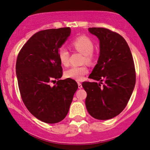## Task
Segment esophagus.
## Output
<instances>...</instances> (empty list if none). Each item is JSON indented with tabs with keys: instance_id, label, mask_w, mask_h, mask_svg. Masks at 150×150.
<instances>
[{
	"instance_id": "1",
	"label": "esophagus",
	"mask_w": 150,
	"mask_h": 150,
	"mask_svg": "<svg viewBox=\"0 0 150 150\" xmlns=\"http://www.w3.org/2000/svg\"><path fill=\"white\" fill-rule=\"evenodd\" d=\"M78 88H79V89H81V88H82V85L80 82H78Z\"/></svg>"
}]
</instances>
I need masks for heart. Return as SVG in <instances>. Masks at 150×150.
<instances>
[{
    "label": "heart",
    "mask_w": 150,
    "mask_h": 150,
    "mask_svg": "<svg viewBox=\"0 0 150 150\" xmlns=\"http://www.w3.org/2000/svg\"><path fill=\"white\" fill-rule=\"evenodd\" d=\"M72 46L78 52L83 54V62L91 63L94 59L93 53L94 43L91 39L86 36H80L72 41ZM70 54L68 50L64 47H61L58 50V58L63 66H68L69 64ZM88 69L86 65L81 67H72L65 71V77L67 78L80 81L83 79V76L87 74Z\"/></svg>",
    "instance_id": "1"
}]
</instances>
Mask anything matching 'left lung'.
I'll return each instance as SVG.
<instances>
[{
    "instance_id": "left-lung-1",
    "label": "left lung",
    "mask_w": 150,
    "mask_h": 150,
    "mask_svg": "<svg viewBox=\"0 0 150 150\" xmlns=\"http://www.w3.org/2000/svg\"><path fill=\"white\" fill-rule=\"evenodd\" d=\"M100 41V56L90 79L83 81L87 92L86 109L97 120H109L119 115L128 104L136 82L131 52L119 34L105 28H89Z\"/></svg>"
}]
</instances>
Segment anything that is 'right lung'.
<instances>
[{
    "label": "right lung",
    "mask_w": 150,
    "mask_h": 150,
    "mask_svg": "<svg viewBox=\"0 0 150 150\" xmlns=\"http://www.w3.org/2000/svg\"><path fill=\"white\" fill-rule=\"evenodd\" d=\"M71 30L65 27L35 33L17 58L16 75L23 103L34 116L45 123H58L66 117L78 88L71 78L59 80L62 68L58 50ZM56 80L57 84L52 86Z\"/></svg>",
    "instance_id": "add662e5"
}]
</instances>
